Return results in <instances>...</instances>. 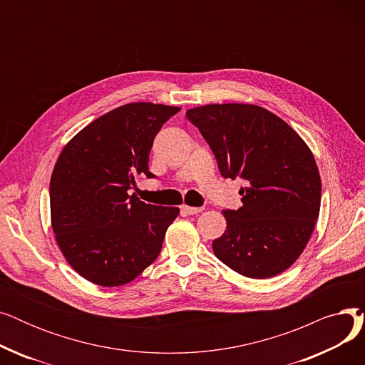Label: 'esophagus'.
<instances>
[{"mask_svg":"<svg viewBox=\"0 0 365 365\" xmlns=\"http://www.w3.org/2000/svg\"><path fill=\"white\" fill-rule=\"evenodd\" d=\"M182 212H185L186 215H198L202 212V207H189V205H182Z\"/></svg>","mask_w":365,"mask_h":365,"instance_id":"esophagus-1","label":"esophagus"}]
</instances>
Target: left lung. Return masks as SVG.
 <instances>
[{
	"mask_svg": "<svg viewBox=\"0 0 365 365\" xmlns=\"http://www.w3.org/2000/svg\"><path fill=\"white\" fill-rule=\"evenodd\" d=\"M186 118L215 153L220 175L245 182L242 207L223 212L227 227L213 241L216 257L256 279L289 269L319 215L321 179L308 145L256 105H205L189 109Z\"/></svg>",
	"mask_w": 365,
	"mask_h": 365,
	"instance_id": "8db88e82",
	"label": "left lung"
}]
</instances>
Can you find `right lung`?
Segmentation results:
<instances>
[{
    "instance_id": "1",
    "label": "right lung",
    "mask_w": 365,
    "mask_h": 365,
    "mask_svg": "<svg viewBox=\"0 0 365 365\" xmlns=\"http://www.w3.org/2000/svg\"><path fill=\"white\" fill-rule=\"evenodd\" d=\"M180 108L128 103L84 127L63 148L50 180L51 226L68 263L86 279L117 287L133 281L161 252L178 207L139 201L128 190L149 171L163 124Z\"/></svg>"
}]
</instances>
